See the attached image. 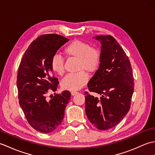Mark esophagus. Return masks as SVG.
I'll use <instances>...</instances> for the list:
<instances>
[{"instance_id": "34e87169", "label": "esophagus", "mask_w": 155, "mask_h": 155, "mask_svg": "<svg viewBox=\"0 0 155 155\" xmlns=\"http://www.w3.org/2000/svg\"><path fill=\"white\" fill-rule=\"evenodd\" d=\"M78 93V92H77V91H72L71 92V95L72 96H74L75 94H77Z\"/></svg>"}]
</instances>
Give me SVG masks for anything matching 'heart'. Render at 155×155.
<instances>
[{"label": "heart", "instance_id": "b5f03b06", "mask_svg": "<svg viewBox=\"0 0 155 155\" xmlns=\"http://www.w3.org/2000/svg\"><path fill=\"white\" fill-rule=\"evenodd\" d=\"M64 53L68 57L78 59V70L81 71L66 76L61 81V87L68 91L79 90L88 81V76L83 71L93 73L99 67L101 51L98 48L91 47L87 42L75 40L66 46ZM51 66L52 70L57 74L62 75L64 73V60L60 55L55 54L52 57Z\"/></svg>", "mask_w": 155, "mask_h": 155}]
</instances>
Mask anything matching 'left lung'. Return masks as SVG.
<instances>
[{
  "label": "left lung",
  "instance_id": "8db88e82",
  "mask_svg": "<svg viewBox=\"0 0 155 155\" xmlns=\"http://www.w3.org/2000/svg\"><path fill=\"white\" fill-rule=\"evenodd\" d=\"M94 38L101 43V61L88 87L101 97L86 92L85 110L92 124L99 130H108L119 123L129 110L134 78L129 59L116 39L111 35Z\"/></svg>",
  "mask_w": 155,
  "mask_h": 155
}]
</instances>
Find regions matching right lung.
I'll return each instance as SVG.
<instances>
[{
  "label": "right lung",
  "instance_id": "add662e5",
  "mask_svg": "<svg viewBox=\"0 0 155 155\" xmlns=\"http://www.w3.org/2000/svg\"><path fill=\"white\" fill-rule=\"evenodd\" d=\"M68 41L61 35H41L32 41L19 65L16 84L20 106L28 123L39 132L48 133L57 129L71 98L68 91L55 94L49 101L46 98L49 91H57L58 84L52 74L51 59Z\"/></svg>",
  "mask_w": 155,
  "mask_h": 155
}]
</instances>
